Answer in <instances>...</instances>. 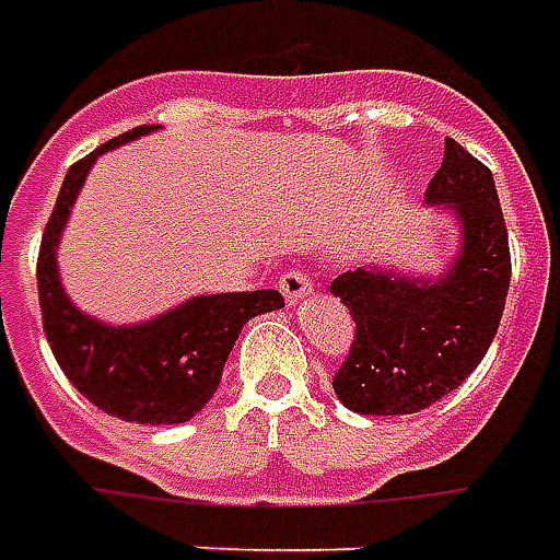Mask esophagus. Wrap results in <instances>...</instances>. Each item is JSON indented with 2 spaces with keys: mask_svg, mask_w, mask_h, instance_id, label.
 Returning a JSON list of instances; mask_svg holds the SVG:
<instances>
[{
  "mask_svg": "<svg viewBox=\"0 0 560 560\" xmlns=\"http://www.w3.org/2000/svg\"><path fill=\"white\" fill-rule=\"evenodd\" d=\"M279 291L284 294L288 303H298V300L313 294V279H310L306 269H291V272H284L279 279Z\"/></svg>",
  "mask_w": 560,
  "mask_h": 560,
  "instance_id": "1",
  "label": "esophagus"
}]
</instances>
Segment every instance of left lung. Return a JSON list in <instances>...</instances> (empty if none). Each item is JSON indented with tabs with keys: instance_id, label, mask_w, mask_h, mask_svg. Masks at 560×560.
<instances>
[{
	"instance_id": "1",
	"label": "left lung",
	"mask_w": 560,
	"mask_h": 560,
	"mask_svg": "<svg viewBox=\"0 0 560 560\" xmlns=\"http://www.w3.org/2000/svg\"><path fill=\"white\" fill-rule=\"evenodd\" d=\"M424 201L450 210L462 232L443 276L359 266L331 281L357 322L331 384L359 415H412L453 394L487 357L502 322L511 254L492 173L446 139Z\"/></svg>"
}]
</instances>
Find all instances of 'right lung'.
I'll return each instance as SVG.
<instances>
[{
    "mask_svg": "<svg viewBox=\"0 0 560 560\" xmlns=\"http://www.w3.org/2000/svg\"><path fill=\"white\" fill-rule=\"evenodd\" d=\"M154 129L158 126H136L70 166L43 232L36 284L51 353L92 406L136 424H183L213 399L244 325L281 310L284 298L279 291L198 294L136 325L102 322L68 298L58 276V242L89 170L105 151Z\"/></svg>",
    "mask_w": 560,
    "mask_h": 560,
    "instance_id": "1",
    "label": "right lung"
}]
</instances>
